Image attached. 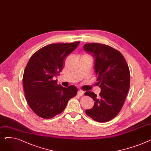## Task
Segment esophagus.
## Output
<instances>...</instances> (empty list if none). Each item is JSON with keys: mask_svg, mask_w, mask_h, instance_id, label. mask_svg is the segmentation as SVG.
Wrapping results in <instances>:
<instances>
[{"mask_svg": "<svg viewBox=\"0 0 151 151\" xmlns=\"http://www.w3.org/2000/svg\"><path fill=\"white\" fill-rule=\"evenodd\" d=\"M84 91H82V90H79L78 91V96H82L84 94Z\"/></svg>", "mask_w": 151, "mask_h": 151, "instance_id": "obj_1", "label": "esophagus"}]
</instances>
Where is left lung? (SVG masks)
<instances>
[{"mask_svg": "<svg viewBox=\"0 0 151 151\" xmlns=\"http://www.w3.org/2000/svg\"><path fill=\"white\" fill-rule=\"evenodd\" d=\"M84 50L92 54L97 84L101 88L99 96L87 91L85 96L93 99L94 105L86 113L99 122H106L120 112L130 88L129 66L118 50L108 45L92 43L84 45Z\"/></svg>", "mask_w": 151, "mask_h": 151, "instance_id": "1", "label": "left lung"}]
</instances>
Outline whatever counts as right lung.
<instances>
[{
	"label": "right lung",
	"instance_id": "add662e5",
	"mask_svg": "<svg viewBox=\"0 0 151 151\" xmlns=\"http://www.w3.org/2000/svg\"><path fill=\"white\" fill-rule=\"evenodd\" d=\"M80 43L48 45L30 58L24 71L23 88L28 105L39 117L50 119L59 114L68 100L76 96L75 86L63 88L53 78L60 75L65 58Z\"/></svg>",
	"mask_w": 151,
	"mask_h": 151
}]
</instances>
